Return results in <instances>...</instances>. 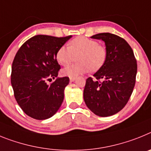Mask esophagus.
<instances>
[{
  "label": "esophagus",
  "mask_w": 151,
  "mask_h": 151,
  "mask_svg": "<svg viewBox=\"0 0 151 151\" xmlns=\"http://www.w3.org/2000/svg\"><path fill=\"white\" fill-rule=\"evenodd\" d=\"M75 77H70V82H73V81H75Z\"/></svg>",
  "instance_id": "obj_1"
}]
</instances>
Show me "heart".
<instances>
[{
	"label": "heart",
	"mask_w": 151,
	"mask_h": 151,
	"mask_svg": "<svg viewBox=\"0 0 151 151\" xmlns=\"http://www.w3.org/2000/svg\"><path fill=\"white\" fill-rule=\"evenodd\" d=\"M76 57L78 63L63 69L65 76L76 77L88 70L97 71L104 65L106 51L93 39L80 36L69 42V48L61 46L56 52V59L63 66L70 65Z\"/></svg>",
	"instance_id": "obj_1"
}]
</instances>
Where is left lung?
I'll list each match as a JSON object with an SVG mask.
<instances>
[{"label": "left lung", "mask_w": 151, "mask_h": 151, "mask_svg": "<svg viewBox=\"0 0 151 151\" xmlns=\"http://www.w3.org/2000/svg\"><path fill=\"white\" fill-rule=\"evenodd\" d=\"M91 38L104 42L106 58L93 74L94 80L86 79L83 99L95 115L107 117L121 111L130 99L135 84L137 61L132 48L122 38L109 32Z\"/></svg>", "instance_id": "obj_1"}]
</instances>
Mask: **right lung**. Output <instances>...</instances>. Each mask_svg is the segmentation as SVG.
Returning a JSON list of instances; mask_svg holds the SVG:
<instances>
[{
  "instance_id": "right-lung-1",
  "label": "right lung",
  "mask_w": 151,
  "mask_h": 151,
  "mask_svg": "<svg viewBox=\"0 0 151 151\" xmlns=\"http://www.w3.org/2000/svg\"><path fill=\"white\" fill-rule=\"evenodd\" d=\"M70 38L37 35L23 43L16 54L11 71L14 96L32 119H49L62 104L69 77H58L61 67L56 52ZM52 79L56 80L48 85L47 81Z\"/></svg>"
}]
</instances>
